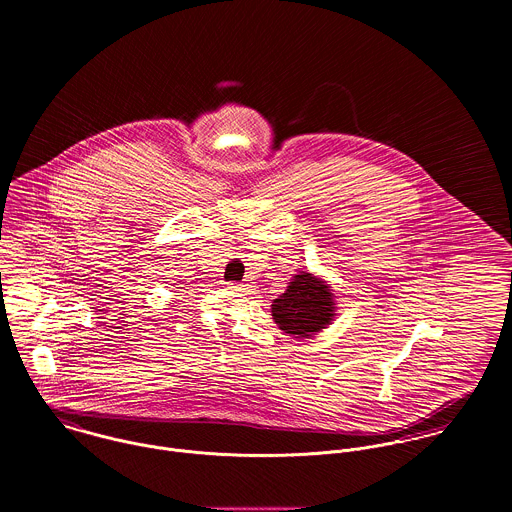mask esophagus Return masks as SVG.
<instances>
[{
	"mask_svg": "<svg viewBox=\"0 0 512 512\" xmlns=\"http://www.w3.org/2000/svg\"><path fill=\"white\" fill-rule=\"evenodd\" d=\"M226 288H228L230 292H244V290H248L244 284H236V282H230V284H226Z\"/></svg>",
	"mask_w": 512,
	"mask_h": 512,
	"instance_id": "esophagus-1",
	"label": "esophagus"
}]
</instances>
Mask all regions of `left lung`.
I'll use <instances>...</instances> for the list:
<instances>
[{"instance_id":"1","label":"left lung","mask_w":512,"mask_h":512,"mask_svg":"<svg viewBox=\"0 0 512 512\" xmlns=\"http://www.w3.org/2000/svg\"><path fill=\"white\" fill-rule=\"evenodd\" d=\"M272 317L278 327L295 339H309L335 317V295L329 284L309 272L293 276L288 290L272 301Z\"/></svg>"}]
</instances>
